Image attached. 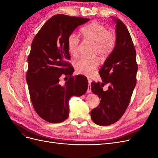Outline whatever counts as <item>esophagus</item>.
<instances>
[{
    "instance_id": "1",
    "label": "esophagus",
    "mask_w": 158,
    "mask_h": 158,
    "mask_svg": "<svg viewBox=\"0 0 158 158\" xmlns=\"http://www.w3.org/2000/svg\"><path fill=\"white\" fill-rule=\"evenodd\" d=\"M91 82H92V81H91V80L88 79V90H87V93L89 94V93H91V92H92V86H91Z\"/></svg>"
}]
</instances>
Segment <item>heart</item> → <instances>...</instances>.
I'll return each instance as SVG.
<instances>
[{
  "instance_id": "obj_1",
  "label": "heart",
  "mask_w": 158,
  "mask_h": 158,
  "mask_svg": "<svg viewBox=\"0 0 158 158\" xmlns=\"http://www.w3.org/2000/svg\"><path fill=\"white\" fill-rule=\"evenodd\" d=\"M81 33L85 40L94 44V53L101 56L108 55L113 47L114 38L108 28L101 23L92 22L82 27ZM80 44L79 37L72 33L67 40L69 51L71 55L76 56L78 53ZM99 64V59L97 57L92 59L81 58L75 63L76 73L80 74L89 76L92 74Z\"/></svg>"
}]
</instances>
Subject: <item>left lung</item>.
<instances>
[{
    "label": "left lung",
    "instance_id": "8db88e82",
    "mask_svg": "<svg viewBox=\"0 0 158 158\" xmlns=\"http://www.w3.org/2000/svg\"><path fill=\"white\" fill-rule=\"evenodd\" d=\"M116 23V42L113 51L105 61L99 73L102 82H92V91L98 95L99 105L92 109L91 118L101 126L111 125L125 113L136 84V50L127 26L119 19ZM107 83L109 89L103 91Z\"/></svg>",
    "mask_w": 158,
    "mask_h": 158
}]
</instances>
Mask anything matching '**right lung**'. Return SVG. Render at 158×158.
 Here are the masks:
<instances>
[{
    "instance_id": "add662e5",
    "label": "right lung",
    "mask_w": 158,
    "mask_h": 158,
    "mask_svg": "<svg viewBox=\"0 0 158 158\" xmlns=\"http://www.w3.org/2000/svg\"><path fill=\"white\" fill-rule=\"evenodd\" d=\"M89 20L57 14L45 23L32 41L26 81L33 108L47 122L66 120L70 98L81 96L88 89V80L82 76H72L73 69L67 62L70 59L67 40L76 27ZM62 75L70 77L64 86L59 82Z\"/></svg>"
}]
</instances>
